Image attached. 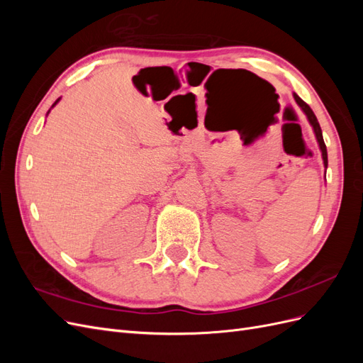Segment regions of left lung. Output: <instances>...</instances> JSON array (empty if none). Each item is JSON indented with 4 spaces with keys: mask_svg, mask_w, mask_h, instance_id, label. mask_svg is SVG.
Wrapping results in <instances>:
<instances>
[{
    "mask_svg": "<svg viewBox=\"0 0 363 363\" xmlns=\"http://www.w3.org/2000/svg\"><path fill=\"white\" fill-rule=\"evenodd\" d=\"M294 100H295V103L300 106V108L303 111V113L306 115V118H307V121H309V124L312 125V128H313V133H315V138H316V142H318V145H320V150H321V156H323V162H324V168H327V148H325V144H324V139H323V131H321V127H320V123H318V119H316V116H315V113L312 112V108L307 106L301 98L296 95L295 92H294Z\"/></svg>",
    "mask_w": 363,
    "mask_h": 363,
    "instance_id": "8db88e82",
    "label": "left lung"
}]
</instances>
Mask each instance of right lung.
<instances>
[{
	"mask_svg": "<svg viewBox=\"0 0 363 363\" xmlns=\"http://www.w3.org/2000/svg\"><path fill=\"white\" fill-rule=\"evenodd\" d=\"M59 101H60V98H59V100H57V101H56V103H54V104H52V107H54V106H56V104H57V103H59ZM48 113H50V112H48Z\"/></svg>",
	"mask_w": 363,
	"mask_h": 363,
	"instance_id": "1",
	"label": "right lung"
}]
</instances>
